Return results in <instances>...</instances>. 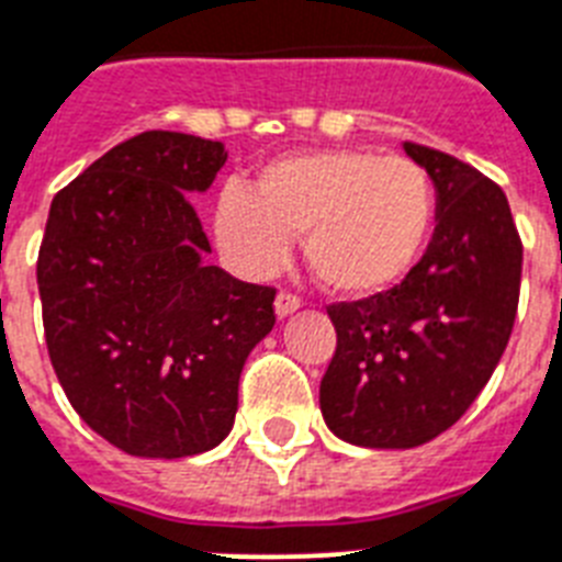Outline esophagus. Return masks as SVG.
<instances>
[{"label":"esophagus","instance_id":"obj_1","mask_svg":"<svg viewBox=\"0 0 562 562\" xmlns=\"http://www.w3.org/2000/svg\"><path fill=\"white\" fill-rule=\"evenodd\" d=\"M300 305H303V300L294 294H289V291H280V294H277V300H273V311H277V317L280 319H285L289 314H294Z\"/></svg>","mask_w":562,"mask_h":562}]
</instances>
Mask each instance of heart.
I'll list each match as a JSON object with an SVG mask.
<instances>
[{"label":"heart","instance_id":"heart-1","mask_svg":"<svg viewBox=\"0 0 562 562\" xmlns=\"http://www.w3.org/2000/svg\"><path fill=\"white\" fill-rule=\"evenodd\" d=\"M434 188L408 157L325 148L271 159L254 188L228 182L214 209L216 243L239 273L268 277L291 237L325 289L374 296L394 289L426 251Z\"/></svg>","mask_w":562,"mask_h":562}]
</instances>
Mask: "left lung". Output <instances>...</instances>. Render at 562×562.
Here are the masks:
<instances>
[{"mask_svg":"<svg viewBox=\"0 0 562 562\" xmlns=\"http://www.w3.org/2000/svg\"><path fill=\"white\" fill-rule=\"evenodd\" d=\"M437 191L426 254L400 285L328 305L325 426L362 449H414L463 417L512 337L522 243L503 188L460 159L403 145Z\"/></svg>","mask_w":562,"mask_h":562,"instance_id":"8db88e82","label":"left lung"}]
</instances>
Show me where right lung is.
<instances>
[{
	"label": "right lung",
	"mask_w": 562,
	"mask_h": 562,
	"mask_svg": "<svg viewBox=\"0 0 562 562\" xmlns=\"http://www.w3.org/2000/svg\"><path fill=\"white\" fill-rule=\"evenodd\" d=\"M225 159L223 143L145 131L50 202L36 262L50 362L79 417L125 454L220 446L245 360L277 323V291L205 262L191 193Z\"/></svg>",
	"instance_id": "1"
}]
</instances>
